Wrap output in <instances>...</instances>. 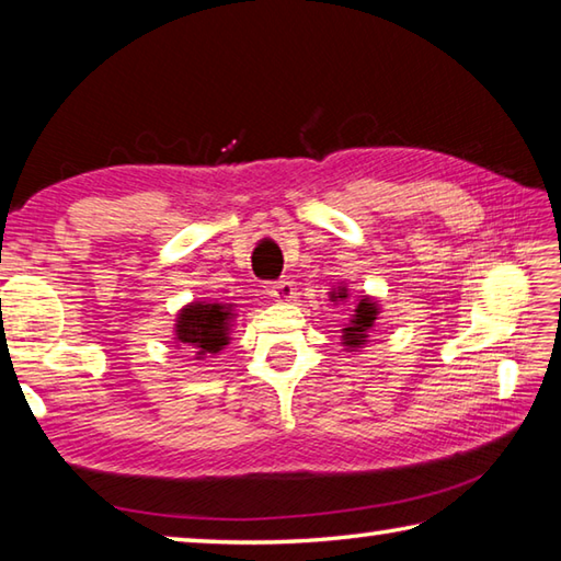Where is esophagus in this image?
Wrapping results in <instances>:
<instances>
[{"mask_svg": "<svg viewBox=\"0 0 561 561\" xmlns=\"http://www.w3.org/2000/svg\"><path fill=\"white\" fill-rule=\"evenodd\" d=\"M270 297H274L282 304L291 301L294 297H297V291H294V284L291 282H272L270 284Z\"/></svg>", "mask_w": 561, "mask_h": 561, "instance_id": "34e87169", "label": "esophagus"}]
</instances>
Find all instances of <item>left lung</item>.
<instances>
[{
	"instance_id": "8db88e82",
	"label": "left lung",
	"mask_w": 561,
	"mask_h": 561,
	"mask_svg": "<svg viewBox=\"0 0 561 561\" xmlns=\"http://www.w3.org/2000/svg\"><path fill=\"white\" fill-rule=\"evenodd\" d=\"M346 297H348L346 289L331 291V301H344ZM376 319H378L376 301L368 299V297L358 299L354 314H351L346 329H341V331H344V336H341V339H344V344L348 348H358L360 344H366V336H368V331L374 329Z\"/></svg>"
}]
</instances>
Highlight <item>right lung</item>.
<instances>
[{"mask_svg": "<svg viewBox=\"0 0 561 561\" xmlns=\"http://www.w3.org/2000/svg\"><path fill=\"white\" fill-rule=\"evenodd\" d=\"M232 304H207L193 301L178 314L175 339L183 346L195 348L197 356L217 354L230 344Z\"/></svg>", "mask_w": 561, "mask_h": 561, "instance_id": "add662e5", "label": "right lung"}]
</instances>
